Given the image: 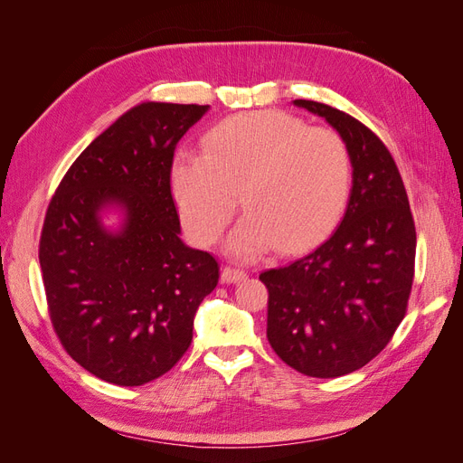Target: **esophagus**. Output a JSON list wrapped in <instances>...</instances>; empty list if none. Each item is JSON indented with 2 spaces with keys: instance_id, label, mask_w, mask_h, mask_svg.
<instances>
[{
  "instance_id": "esophagus-1",
  "label": "esophagus",
  "mask_w": 463,
  "mask_h": 463,
  "mask_svg": "<svg viewBox=\"0 0 463 463\" xmlns=\"http://www.w3.org/2000/svg\"><path fill=\"white\" fill-rule=\"evenodd\" d=\"M247 279V272L241 269H233V266H226V269L222 270V282L223 284H237V282H243Z\"/></svg>"
}]
</instances>
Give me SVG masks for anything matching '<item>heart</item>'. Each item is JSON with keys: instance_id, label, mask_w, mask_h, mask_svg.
<instances>
[{"instance_id": "b5f03b06", "label": "heart", "mask_w": 463, "mask_h": 463, "mask_svg": "<svg viewBox=\"0 0 463 463\" xmlns=\"http://www.w3.org/2000/svg\"><path fill=\"white\" fill-rule=\"evenodd\" d=\"M185 230L208 245L228 226L241 194L247 216L230 250L253 259L276 245L303 249L340 220L352 189V154L340 133L284 111L230 118L206 137L204 154H181L172 170Z\"/></svg>"}]
</instances>
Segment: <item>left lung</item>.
Segmentation results:
<instances>
[{
    "label": "left lung",
    "instance_id": "1",
    "mask_svg": "<svg viewBox=\"0 0 463 463\" xmlns=\"http://www.w3.org/2000/svg\"><path fill=\"white\" fill-rule=\"evenodd\" d=\"M293 104L325 118L352 154L345 214L325 241L259 279L269 289L266 338L301 374L335 378L365 367L408 311L415 222L398 165L367 125L313 100Z\"/></svg>",
    "mask_w": 463,
    "mask_h": 463
}]
</instances>
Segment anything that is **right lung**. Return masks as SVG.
Instances as JSON below:
<instances>
[{
	"label": "right lung",
	"instance_id": "1",
	"mask_svg": "<svg viewBox=\"0 0 463 463\" xmlns=\"http://www.w3.org/2000/svg\"><path fill=\"white\" fill-rule=\"evenodd\" d=\"M208 106L145 102L79 154L55 189L38 259L52 326L82 369L118 386L170 371L220 278L218 260L181 241L174 152ZM126 208L118 234L99 223Z\"/></svg>",
	"mask_w": 463,
	"mask_h": 463
}]
</instances>
